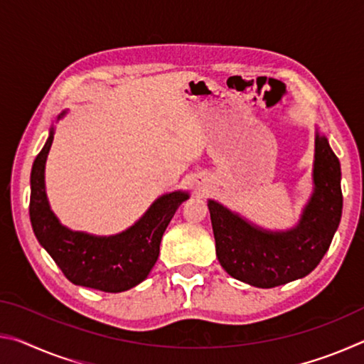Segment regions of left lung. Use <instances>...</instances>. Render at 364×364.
<instances>
[{"label": "left lung", "instance_id": "obj_1", "mask_svg": "<svg viewBox=\"0 0 364 364\" xmlns=\"http://www.w3.org/2000/svg\"><path fill=\"white\" fill-rule=\"evenodd\" d=\"M315 193L300 223L291 231L269 232L252 226L218 202L208 200L215 249L234 279L269 289L304 278L318 267L342 217L341 162L328 139L316 133Z\"/></svg>", "mask_w": 364, "mask_h": 364}]
</instances>
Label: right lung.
Listing matches in <instances>:
<instances>
[{
    "instance_id": "obj_1",
    "label": "right lung",
    "mask_w": 364,
    "mask_h": 364,
    "mask_svg": "<svg viewBox=\"0 0 364 364\" xmlns=\"http://www.w3.org/2000/svg\"><path fill=\"white\" fill-rule=\"evenodd\" d=\"M53 138L51 128L30 175V221L36 239L73 284L114 294L138 286L156 264L164 232L189 196L178 191L159 197L136 225L117 236L96 237L67 230L49 208L45 191V164Z\"/></svg>"
}]
</instances>
